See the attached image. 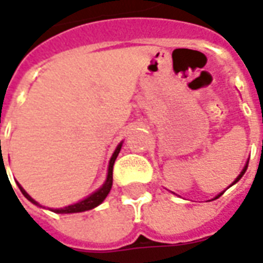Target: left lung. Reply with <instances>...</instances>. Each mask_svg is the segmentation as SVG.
I'll return each mask as SVG.
<instances>
[{"instance_id":"8db88e82","label":"left lung","mask_w":263,"mask_h":263,"mask_svg":"<svg viewBox=\"0 0 263 263\" xmlns=\"http://www.w3.org/2000/svg\"><path fill=\"white\" fill-rule=\"evenodd\" d=\"M247 167H248V160H247V163H245V166H243V169H242V171H241V173H239V175H238V176H237V179H235V180H234V182H232L231 184L228 186V187H231V186H234V184H235V183H237L238 180H239V179H241V177L243 176V173L247 172ZM228 187H227V189H228ZM227 189H226V190H227ZM226 190H224V192H226ZM224 192H221L220 194H217V196H215L214 198H211V200H215V198H218V197H220V196H221V194L224 193Z\"/></svg>"}]
</instances>
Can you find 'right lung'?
Segmentation results:
<instances>
[{"label": "right lung", "instance_id": "obj_1", "mask_svg": "<svg viewBox=\"0 0 263 263\" xmlns=\"http://www.w3.org/2000/svg\"><path fill=\"white\" fill-rule=\"evenodd\" d=\"M121 146H122V142L118 143V146L115 148L114 154H112L111 159H109L107 179H105V182H104V184L101 186V187L97 189L94 193H91L90 196H87L86 198H83V200L77 201V203L66 205V207H63V209H49V210H50V211H53V213H58V214H73V213H83V211H88V210L96 209L97 205H100V204L103 203L104 200H105V197L108 196L111 187H112V166H114L117 156H118V154H120ZM16 184H18V187H20V190L22 192V194H24V196H25V197L28 198L32 204H35V205H37V207H42L41 204L37 203L36 200H33L29 194L26 193L25 189L22 187L20 183L16 182Z\"/></svg>", "mask_w": 263, "mask_h": 263}]
</instances>
